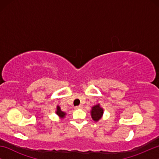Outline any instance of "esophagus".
<instances>
[{
  "instance_id": "obj_1",
  "label": "esophagus",
  "mask_w": 159,
  "mask_h": 159,
  "mask_svg": "<svg viewBox=\"0 0 159 159\" xmlns=\"http://www.w3.org/2000/svg\"><path fill=\"white\" fill-rule=\"evenodd\" d=\"M81 108H83V106H82V105H79V106L75 107V109H81Z\"/></svg>"
}]
</instances>
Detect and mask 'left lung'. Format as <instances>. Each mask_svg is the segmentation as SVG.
Instances as JSON below:
<instances>
[{
	"label": "left lung",
	"mask_w": 159,
	"mask_h": 159,
	"mask_svg": "<svg viewBox=\"0 0 159 159\" xmlns=\"http://www.w3.org/2000/svg\"><path fill=\"white\" fill-rule=\"evenodd\" d=\"M90 114L92 119L94 121L98 122L101 119L104 114V109L100 106V104H98L94 105L90 110Z\"/></svg>",
	"instance_id": "1"
}]
</instances>
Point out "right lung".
Instances as JSON below:
<instances>
[{"instance_id": "right-lung-1", "label": "right lung", "mask_w": 159, "mask_h": 159, "mask_svg": "<svg viewBox=\"0 0 159 159\" xmlns=\"http://www.w3.org/2000/svg\"><path fill=\"white\" fill-rule=\"evenodd\" d=\"M55 114H57V115L58 116L60 117V118H61V119H62V118H64V117H65V116L66 115V114L65 112L61 111L60 107L59 106V105H57V108H56Z\"/></svg>"}]
</instances>
